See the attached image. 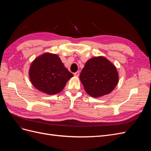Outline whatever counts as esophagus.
<instances>
[{"instance_id":"34e87169","label":"esophagus","mask_w":151,"mask_h":151,"mask_svg":"<svg viewBox=\"0 0 151 151\" xmlns=\"http://www.w3.org/2000/svg\"><path fill=\"white\" fill-rule=\"evenodd\" d=\"M74 75L75 76H76V77H79V71H77L76 72L74 73Z\"/></svg>"}]
</instances>
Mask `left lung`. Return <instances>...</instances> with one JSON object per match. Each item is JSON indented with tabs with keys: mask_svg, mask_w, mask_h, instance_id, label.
Masks as SVG:
<instances>
[{
	"mask_svg": "<svg viewBox=\"0 0 151 151\" xmlns=\"http://www.w3.org/2000/svg\"><path fill=\"white\" fill-rule=\"evenodd\" d=\"M79 77L86 92L93 98L110 93L119 79L116 67L103 56L87 61Z\"/></svg>",
	"mask_w": 151,
	"mask_h": 151,
	"instance_id": "1",
	"label": "left lung"
}]
</instances>
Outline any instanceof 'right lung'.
I'll use <instances>...</instances> for the list:
<instances>
[{
	"instance_id": "add662e5",
	"label": "right lung",
	"mask_w": 151,
	"mask_h": 151,
	"mask_svg": "<svg viewBox=\"0 0 151 151\" xmlns=\"http://www.w3.org/2000/svg\"><path fill=\"white\" fill-rule=\"evenodd\" d=\"M29 76L35 88L53 95L61 92L73 74L64 67L57 55L45 53L32 62Z\"/></svg>"
}]
</instances>
